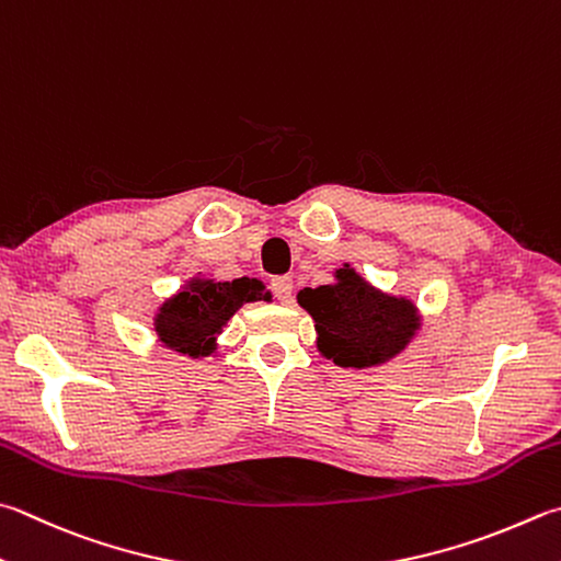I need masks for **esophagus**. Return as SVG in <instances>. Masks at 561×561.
<instances>
[{
  "label": "esophagus",
  "mask_w": 561,
  "mask_h": 561,
  "mask_svg": "<svg viewBox=\"0 0 561 561\" xmlns=\"http://www.w3.org/2000/svg\"><path fill=\"white\" fill-rule=\"evenodd\" d=\"M271 290H273V295H276L278 302H288L293 298V278L276 276L271 280Z\"/></svg>",
  "instance_id": "1"
}]
</instances>
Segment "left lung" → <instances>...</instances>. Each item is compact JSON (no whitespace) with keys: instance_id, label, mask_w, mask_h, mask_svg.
Masks as SVG:
<instances>
[{"instance_id":"8db88e82","label":"left lung","mask_w":561,"mask_h":561,"mask_svg":"<svg viewBox=\"0 0 561 561\" xmlns=\"http://www.w3.org/2000/svg\"><path fill=\"white\" fill-rule=\"evenodd\" d=\"M298 302L312 314L320 352L344 368L383 364L417 330L408 300L374 290L352 268L336 271L334 285L300 290Z\"/></svg>"}]
</instances>
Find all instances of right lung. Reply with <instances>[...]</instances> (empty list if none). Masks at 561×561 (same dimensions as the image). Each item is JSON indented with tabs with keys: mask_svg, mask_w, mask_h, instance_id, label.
Segmentation results:
<instances>
[{
	"mask_svg": "<svg viewBox=\"0 0 561 561\" xmlns=\"http://www.w3.org/2000/svg\"><path fill=\"white\" fill-rule=\"evenodd\" d=\"M268 298L266 285L256 278H237L231 283H193L168 300L156 320V332L165 346L190 356L213 348L227 320L244 302Z\"/></svg>",
	"mask_w": 561,
	"mask_h": 561,
	"instance_id": "1",
	"label": "right lung"
}]
</instances>
